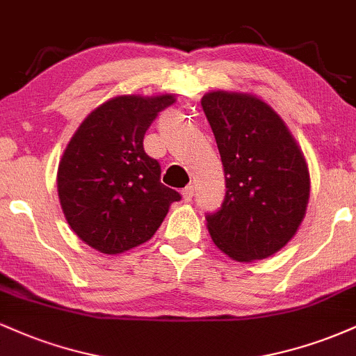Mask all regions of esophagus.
Wrapping results in <instances>:
<instances>
[{"instance_id":"1","label":"esophagus","mask_w":356,"mask_h":356,"mask_svg":"<svg viewBox=\"0 0 356 356\" xmlns=\"http://www.w3.org/2000/svg\"><path fill=\"white\" fill-rule=\"evenodd\" d=\"M181 194H182L184 202H191L192 201V195H194V187H192V186L186 187V189H182Z\"/></svg>"}]
</instances>
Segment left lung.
Returning <instances> with one entry per match:
<instances>
[{
	"label": "left lung",
	"mask_w": 356,
	"mask_h": 356,
	"mask_svg": "<svg viewBox=\"0 0 356 356\" xmlns=\"http://www.w3.org/2000/svg\"><path fill=\"white\" fill-rule=\"evenodd\" d=\"M226 174V197L207 229L238 263L266 259L303 222L309 170L284 120L259 97L212 90L201 100Z\"/></svg>",
	"instance_id": "8db88e82"
}]
</instances>
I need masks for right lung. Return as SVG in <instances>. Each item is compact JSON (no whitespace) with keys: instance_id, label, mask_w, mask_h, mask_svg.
<instances>
[{"instance_id":"1","label":"right lung","mask_w":356,"mask_h":356,"mask_svg":"<svg viewBox=\"0 0 356 356\" xmlns=\"http://www.w3.org/2000/svg\"><path fill=\"white\" fill-rule=\"evenodd\" d=\"M172 93L118 95L81 122L60 159L56 189L65 219L104 254L140 246L159 229L179 192L161 182V165L144 136Z\"/></svg>"}]
</instances>
